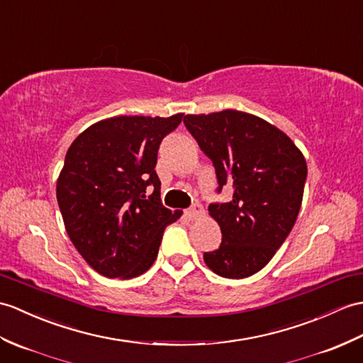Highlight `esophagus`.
Wrapping results in <instances>:
<instances>
[{
  "label": "esophagus",
  "mask_w": 363,
  "mask_h": 363,
  "mask_svg": "<svg viewBox=\"0 0 363 363\" xmlns=\"http://www.w3.org/2000/svg\"><path fill=\"white\" fill-rule=\"evenodd\" d=\"M202 213V206L201 204H193L190 208L185 210V216L189 218V220H195V218H198L199 215Z\"/></svg>",
  "instance_id": "esophagus-1"
}]
</instances>
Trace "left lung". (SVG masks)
<instances>
[{"label": "left lung", "instance_id": "8db88e82", "mask_svg": "<svg viewBox=\"0 0 363 363\" xmlns=\"http://www.w3.org/2000/svg\"><path fill=\"white\" fill-rule=\"evenodd\" d=\"M184 125L215 167L216 193L233 190L229 202L208 206L223 241L204 252L206 264L224 278H247L272 259L296 224L305 157L283 131L237 109L189 114Z\"/></svg>", "mask_w": 363, "mask_h": 363}]
</instances>
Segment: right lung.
Masks as SVG:
<instances>
[{"label": "right lung", "mask_w": 363, "mask_h": 363, "mask_svg": "<svg viewBox=\"0 0 363 363\" xmlns=\"http://www.w3.org/2000/svg\"><path fill=\"white\" fill-rule=\"evenodd\" d=\"M172 117L100 121L72 142L57 182L66 232L86 263L108 278H134L153 266L168 224L182 212L161 202L155 170Z\"/></svg>", "instance_id": "add662e5"}]
</instances>
